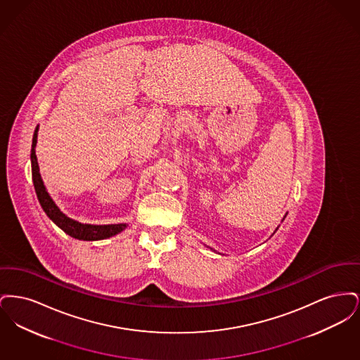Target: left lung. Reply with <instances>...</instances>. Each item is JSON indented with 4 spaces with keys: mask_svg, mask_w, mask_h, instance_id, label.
Instances as JSON below:
<instances>
[{
    "mask_svg": "<svg viewBox=\"0 0 360 360\" xmlns=\"http://www.w3.org/2000/svg\"><path fill=\"white\" fill-rule=\"evenodd\" d=\"M286 214H288V213H286ZM286 214H285V217H286ZM285 217H283V219H282V221H283V220H285ZM278 228H279V226H276V229H278ZM276 229H275L274 233H275V232H276ZM209 248H210V247H209ZM210 250H212V251H214V250H213V248H210ZM214 252H216V251H214Z\"/></svg>",
    "mask_w": 360,
    "mask_h": 360,
    "instance_id": "left-lung-1",
    "label": "left lung"
}]
</instances>
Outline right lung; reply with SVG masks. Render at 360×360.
<instances>
[{
  "instance_id": "1",
  "label": "right lung",
  "mask_w": 360,
  "mask_h": 360,
  "mask_svg": "<svg viewBox=\"0 0 360 360\" xmlns=\"http://www.w3.org/2000/svg\"><path fill=\"white\" fill-rule=\"evenodd\" d=\"M37 132H39V125L34 129V139H32V150H31V166H32V181H34V191L37 195V200L46 214L50 217L52 223L56 224L63 232H66L69 236L74 239L85 240V241H96V240L108 239L112 238L117 233L122 232L128 224H103V225H97V224L79 223L74 219L65 214L59 206L55 204L52 200L50 193L47 191V188L44 186V182L40 175V169L36 158V143H37Z\"/></svg>"
}]
</instances>
